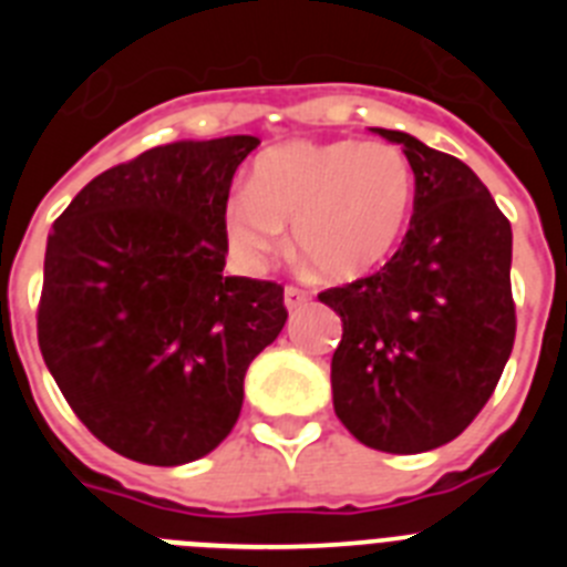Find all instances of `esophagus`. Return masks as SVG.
<instances>
[{
  "label": "esophagus",
  "instance_id": "esophagus-1",
  "mask_svg": "<svg viewBox=\"0 0 567 567\" xmlns=\"http://www.w3.org/2000/svg\"><path fill=\"white\" fill-rule=\"evenodd\" d=\"M284 303H287L289 312H298L300 307H307L309 303V295L298 287H287L284 289Z\"/></svg>",
  "mask_w": 567,
  "mask_h": 567
}]
</instances>
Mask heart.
I'll use <instances>...</instances> for the list:
<instances>
[{"mask_svg": "<svg viewBox=\"0 0 567 567\" xmlns=\"http://www.w3.org/2000/svg\"><path fill=\"white\" fill-rule=\"evenodd\" d=\"M414 213V169L385 142H287L260 153L247 187L224 204V238L249 272L287 244L329 280L374 272L400 247Z\"/></svg>", "mask_w": 567, "mask_h": 567, "instance_id": "1", "label": "heart"}]
</instances>
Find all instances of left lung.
Returning <instances> with one entry per match:
<instances>
[{"instance_id":"1","label":"left lung","mask_w":567,"mask_h":567,"mask_svg":"<svg viewBox=\"0 0 567 567\" xmlns=\"http://www.w3.org/2000/svg\"><path fill=\"white\" fill-rule=\"evenodd\" d=\"M414 215L380 272L320 292L343 320L332 354L340 423L389 454L452 443L494 394L514 349L511 224L460 158L400 130Z\"/></svg>"}]
</instances>
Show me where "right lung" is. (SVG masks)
Segmentation results:
<instances>
[{
  "label": "right lung",
  "mask_w": 567,
  "mask_h": 567,
  "mask_svg": "<svg viewBox=\"0 0 567 567\" xmlns=\"http://www.w3.org/2000/svg\"><path fill=\"white\" fill-rule=\"evenodd\" d=\"M255 135L173 142L104 169L53 224L39 349L76 417L147 465L233 432L244 378L287 323L284 287L224 275V204Z\"/></svg>",
  "instance_id": "obj_1"
}]
</instances>
